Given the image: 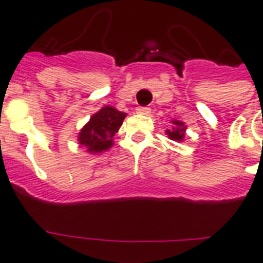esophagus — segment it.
Segmentation results:
<instances>
[{"label":"esophagus","mask_w":263,"mask_h":263,"mask_svg":"<svg viewBox=\"0 0 263 263\" xmlns=\"http://www.w3.org/2000/svg\"><path fill=\"white\" fill-rule=\"evenodd\" d=\"M137 113L143 116H148L152 113V109L147 108V106H138V108H137Z\"/></svg>","instance_id":"34e87169"}]
</instances>
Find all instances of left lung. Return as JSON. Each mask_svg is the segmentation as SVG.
<instances>
[{"label": "left lung", "mask_w": 263, "mask_h": 263, "mask_svg": "<svg viewBox=\"0 0 263 263\" xmlns=\"http://www.w3.org/2000/svg\"><path fill=\"white\" fill-rule=\"evenodd\" d=\"M171 122H173V127L166 130V134L168 136V138L173 139V141H183L185 136V129H187L184 122L178 120L171 121Z\"/></svg>", "instance_id": "8db88e82"}]
</instances>
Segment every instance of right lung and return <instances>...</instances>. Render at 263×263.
Wrapping results in <instances>:
<instances>
[{
	"instance_id": "1",
	"label": "right lung",
	"mask_w": 263,
	"mask_h": 263,
	"mask_svg": "<svg viewBox=\"0 0 263 263\" xmlns=\"http://www.w3.org/2000/svg\"><path fill=\"white\" fill-rule=\"evenodd\" d=\"M126 113L113 106H104L90 117L79 133L78 141L90 154L106 152L113 146V137L124 122Z\"/></svg>"
}]
</instances>
